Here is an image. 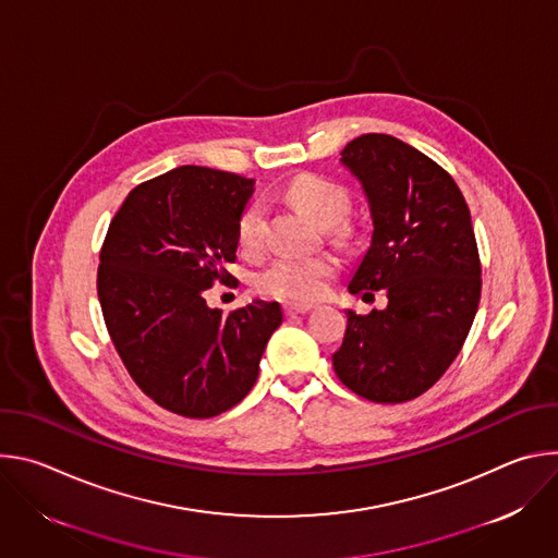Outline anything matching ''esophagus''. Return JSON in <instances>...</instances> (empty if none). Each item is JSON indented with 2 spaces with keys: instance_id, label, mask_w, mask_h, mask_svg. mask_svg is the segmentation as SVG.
<instances>
[{
  "instance_id": "esophagus-1",
  "label": "esophagus",
  "mask_w": 558,
  "mask_h": 558,
  "mask_svg": "<svg viewBox=\"0 0 558 558\" xmlns=\"http://www.w3.org/2000/svg\"><path fill=\"white\" fill-rule=\"evenodd\" d=\"M311 308H313V304H306V302H287L284 304L287 315H302V313H308Z\"/></svg>"
}]
</instances>
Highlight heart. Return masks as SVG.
<instances>
[{"label": "heart", "instance_id": "1", "mask_svg": "<svg viewBox=\"0 0 558 558\" xmlns=\"http://www.w3.org/2000/svg\"><path fill=\"white\" fill-rule=\"evenodd\" d=\"M287 198L300 207L313 222L331 227V233L342 235L344 229L338 225L349 211V194L344 187L315 174H300L287 187ZM238 247L243 254H260L267 241V207L263 201H254L245 207L235 227ZM338 271V258L331 254L315 256H284L269 265L258 276V289L267 295L306 302L320 298L329 280Z\"/></svg>", "mask_w": 558, "mask_h": 558}]
</instances>
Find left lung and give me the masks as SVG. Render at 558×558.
<instances>
[{"label": "left lung", "instance_id": "obj_1", "mask_svg": "<svg viewBox=\"0 0 558 558\" xmlns=\"http://www.w3.org/2000/svg\"><path fill=\"white\" fill-rule=\"evenodd\" d=\"M340 163L362 185L373 220L349 291L384 289L388 304L368 315L347 308L333 368L371 402H409L459 355L480 306L470 209L446 170L395 136L362 134L342 149Z\"/></svg>", "mask_w": 558, "mask_h": 558}]
</instances>
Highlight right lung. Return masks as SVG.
<instances>
[{
  "mask_svg": "<svg viewBox=\"0 0 558 558\" xmlns=\"http://www.w3.org/2000/svg\"><path fill=\"white\" fill-rule=\"evenodd\" d=\"M254 183L198 166L170 170L128 194L101 247L97 291L117 353L147 397L183 417L241 402L282 325L278 302L225 315L203 295L229 278Z\"/></svg>",
  "mask_w": 558,
  "mask_h": 558,
  "instance_id": "add662e5",
  "label": "right lung"
}]
</instances>
